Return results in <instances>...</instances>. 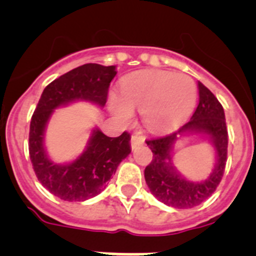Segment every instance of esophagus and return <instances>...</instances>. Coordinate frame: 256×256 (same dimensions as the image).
Masks as SVG:
<instances>
[{"mask_svg":"<svg viewBox=\"0 0 256 256\" xmlns=\"http://www.w3.org/2000/svg\"><path fill=\"white\" fill-rule=\"evenodd\" d=\"M142 142H144V136H142L139 134H134L132 136H131V148L132 149L138 148Z\"/></svg>","mask_w":256,"mask_h":256,"instance_id":"34e87169","label":"esophagus"}]
</instances>
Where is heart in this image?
<instances>
[{"label": "heart", "mask_w": 256, "mask_h": 256, "mask_svg": "<svg viewBox=\"0 0 256 256\" xmlns=\"http://www.w3.org/2000/svg\"><path fill=\"white\" fill-rule=\"evenodd\" d=\"M120 93L121 96L111 94L108 98L114 116L128 120L132 110L138 108L146 126L163 128L168 125L163 118L174 116V122H180L190 114L196 103L198 88L194 79L186 74L148 70L122 79Z\"/></svg>", "instance_id": "obj_1"}]
</instances>
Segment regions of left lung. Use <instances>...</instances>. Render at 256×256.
Returning a JSON list of instances; mask_svg holds the SVG:
<instances>
[{
	"instance_id": "1",
	"label": "left lung",
	"mask_w": 256,
	"mask_h": 256,
	"mask_svg": "<svg viewBox=\"0 0 256 256\" xmlns=\"http://www.w3.org/2000/svg\"><path fill=\"white\" fill-rule=\"evenodd\" d=\"M198 88L199 104L190 121L176 132L145 142L153 152V160L144 171L146 185L160 202L178 209L194 208L208 199L220 185L227 162L228 134L223 107L206 85L199 82ZM186 133L204 134L216 149V166L208 178L202 183L186 180L172 163L170 152L174 142Z\"/></svg>"
}]
</instances>
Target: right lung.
<instances>
[{"label":"right lung","mask_w":256,"mask_h":256,"mask_svg":"<svg viewBox=\"0 0 256 256\" xmlns=\"http://www.w3.org/2000/svg\"><path fill=\"white\" fill-rule=\"evenodd\" d=\"M116 66L85 64L64 74L43 90L32 116L29 156L34 172L50 192L68 202H84L98 195L116 172L117 166L131 153L130 134L110 138L94 128L85 150L76 160L57 164L44 149V131L54 110L75 100H86L104 107Z\"/></svg>","instance_id":"right-lung-1"}]
</instances>
